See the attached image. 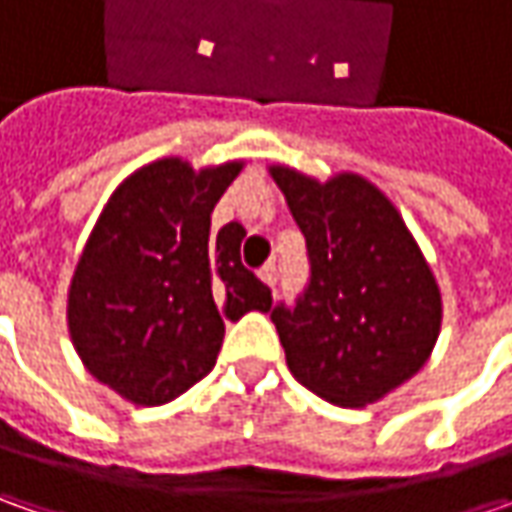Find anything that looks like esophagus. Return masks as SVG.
<instances>
[{
	"label": "esophagus",
	"instance_id": "obj_1",
	"mask_svg": "<svg viewBox=\"0 0 512 512\" xmlns=\"http://www.w3.org/2000/svg\"><path fill=\"white\" fill-rule=\"evenodd\" d=\"M259 276H262V282H265V285L276 287V282H279V267L270 262V265H265L262 270H259Z\"/></svg>",
	"mask_w": 512,
	"mask_h": 512
}]
</instances>
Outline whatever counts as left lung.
I'll use <instances>...</instances> for the list:
<instances>
[{"label": "left lung", "instance_id": "8db88e82", "mask_svg": "<svg viewBox=\"0 0 512 512\" xmlns=\"http://www.w3.org/2000/svg\"><path fill=\"white\" fill-rule=\"evenodd\" d=\"M307 245V285L279 305L287 367L307 390L342 407H364L427 362L442 296L402 216L362 176L325 185L273 168Z\"/></svg>", "mask_w": 512, "mask_h": 512}]
</instances>
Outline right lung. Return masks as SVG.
Returning <instances> with one entry per match:
<instances>
[{"instance_id": "right-lung-1", "label": "right lung", "mask_w": 512, "mask_h": 512, "mask_svg": "<svg viewBox=\"0 0 512 512\" xmlns=\"http://www.w3.org/2000/svg\"><path fill=\"white\" fill-rule=\"evenodd\" d=\"M239 170L153 162L119 185L90 233L70 282V339L130 402L182 396L213 370L225 322L273 305L242 265L245 227L230 222L210 239V213Z\"/></svg>"}]
</instances>
